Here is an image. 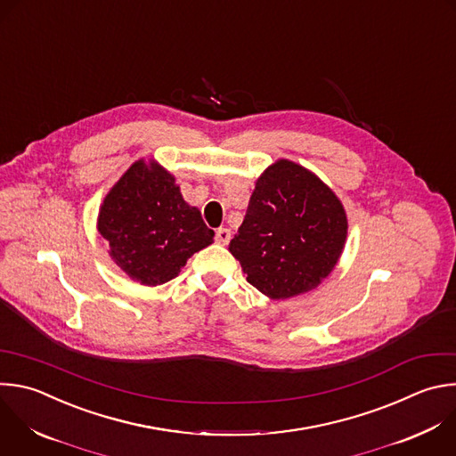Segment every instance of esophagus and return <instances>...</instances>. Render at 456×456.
I'll return each mask as SVG.
<instances>
[{"mask_svg":"<svg viewBox=\"0 0 456 456\" xmlns=\"http://www.w3.org/2000/svg\"><path fill=\"white\" fill-rule=\"evenodd\" d=\"M216 241L222 245H227L231 241V231L227 227H220L216 231Z\"/></svg>","mask_w":456,"mask_h":456,"instance_id":"esophagus-1","label":"esophagus"}]
</instances>
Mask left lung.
Wrapping results in <instances>:
<instances>
[{
  "mask_svg": "<svg viewBox=\"0 0 456 456\" xmlns=\"http://www.w3.org/2000/svg\"><path fill=\"white\" fill-rule=\"evenodd\" d=\"M346 238V209L331 188L279 159L256 181L229 250L247 281L279 300L317 288L338 263Z\"/></svg>",
  "mask_w": 456,
  "mask_h": 456,
  "instance_id": "left-lung-1",
  "label": "left lung"
}]
</instances>
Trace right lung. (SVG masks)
<instances>
[{
  "mask_svg": "<svg viewBox=\"0 0 456 456\" xmlns=\"http://www.w3.org/2000/svg\"><path fill=\"white\" fill-rule=\"evenodd\" d=\"M98 232L112 261L144 286L177 277L215 238L200 211L183 199L175 177L144 159L135 161L103 199Z\"/></svg>",
  "mask_w": 456,
  "mask_h": 456,
  "instance_id": "add662e5",
  "label": "right lung"
}]
</instances>
